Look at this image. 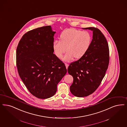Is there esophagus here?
<instances>
[{"label": "esophagus", "instance_id": "34e87169", "mask_svg": "<svg viewBox=\"0 0 127 127\" xmlns=\"http://www.w3.org/2000/svg\"><path fill=\"white\" fill-rule=\"evenodd\" d=\"M65 66H66V68L67 69L68 66V64H66V63H65Z\"/></svg>", "mask_w": 127, "mask_h": 127}]
</instances>
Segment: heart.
Masks as SVG:
<instances>
[{
	"label": "heart",
	"mask_w": 127,
	"mask_h": 127,
	"mask_svg": "<svg viewBox=\"0 0 127 127\" xmlns=\"http://www.w3.org/2000/svg\"><path fill=\"white\" fill-rule=\"evenodd\" d=\"M91 34L87 31H82L75 28L63 31L60 36V41H54L52 45L55 55L64 61H70L74 58L81 59L88 51L91 44Z\"/></svg>",
	"instance_id": "heart-1"
}]
</instances>
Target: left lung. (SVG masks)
Instances as JSON below:
<instances>
[{
	"mask_svg": "<svg viewBox=\"0 0 127 127\" xmlns=\"http://www.w3.org/2000/svg\"><path fill=\"white\" fill-rule=\"evenodd\" d=\"M83 29L93 31L91 46L84 56L70 63L67 68L68 74L73 77L70 90L78 97L87 96L96 90L105 76L109 62V46L101 31L95 27Z\"/></svg>",
	"mask_w": 127,
	"mask_h": 127,
	"instance_id": "left-lung-1",
	"label": "left lung"
}]
</instances>
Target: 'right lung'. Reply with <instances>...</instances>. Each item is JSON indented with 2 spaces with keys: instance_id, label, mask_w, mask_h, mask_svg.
Here are the masks:
<instances>
[{
  "instance_id": "obj_1",
  "label": "right lung",
  "mask_w": 127,
  "mask_h": 127,
  "mask_svg": "<svg viewBox=\"0 0 127 127\" xmlns=\"http://www.w3.org/2000/svg\"><path fill=\"white\" fill-rule=\"evenodd\" d=\"M55 33L51 26L30 31L23 36L16 49L21 79L31 94L40 99L53 96L67 72L65 64L53 54Z\"/></svg>"
}]
</instances>
